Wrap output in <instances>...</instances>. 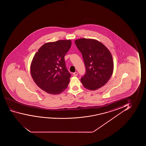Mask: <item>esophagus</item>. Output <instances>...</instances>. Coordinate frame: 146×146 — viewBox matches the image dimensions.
Returning <instances> with one entry per match:
<instances>
[{
    "label": "esophagus",
    "instance_id": "obj_1",
    "mask_svg": "<svg viewBox=\"0 0 146 146\" xmlns=\"http://www.w3.org/2000/svg\"><path fill=\"white\" fill-rule=\"evenodd\" d=\"M77 75H78V73L77 72H74V73H73V75L74 76H77Z\"/></svg>",
    "mask_w": 146,
    "mask_h": 146
}]
</instances>
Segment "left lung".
Masks as SVG:
<instances>
[{
  "mask_svg": "<svg viewBox=\"0 0 146 146\" xmlns=\"http://www.w3.org/2000/svg\"><path fill=\"white\" fill-rule=\"evenodd\" d=\"M75 43L82 53L86 73L81 78L87 89L96 90L104 86L112 76L114 63L108 48L98 40L80 38Z\"/></svg>",
  "mask_w": 146,
  "mask_h": 146,
  "instance_id": "1",
  "label": "left lung"
}]
</instances>
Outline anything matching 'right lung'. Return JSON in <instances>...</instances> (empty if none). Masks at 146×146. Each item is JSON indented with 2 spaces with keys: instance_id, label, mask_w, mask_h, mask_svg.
<instances>
[{
  "instance_id": "add662e5",
  "label": "right lung",
  "mask_w": 146,
  "mask_h": 146,
  "mask_svg": "<svg viewBox=\"0 0 146 146\" xmlns=\"http://www.w3.org/2000/svg\"><path fill=\"white\" fill-rule=\"evenodd\" d=\"M71 40H58L43 44L34 55L30 73L36 85L51 94L66 89L71 74L65 66L64 56L71 46Z\"/></svg>"
}]
</instances>
